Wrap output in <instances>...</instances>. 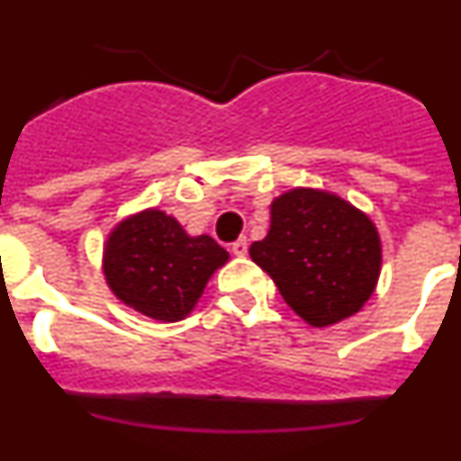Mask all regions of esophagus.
I'll return each mask as SVG.
<instances>
[{"label":"esophagus","mask_w":461,"mask_h":461,"mask_svg":"<svg viewBox=\"0 0 461 461\" xmlns=\"http://www.w3.org/2000/svg\"><path fill=\"white\" fill-rule=\"evenodd\" d=\"M230 251H233L235 256H247V251H249V242H247V238L235 240V242L230 244Z\"/></svg>","instance_id":"1"}]
</instances>
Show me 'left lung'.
<instances>
[{
    "label": "left lung",
    "mask_w": 461,
    "mask_h": 461,
    "mask_svg": "<svg viewBox=\"0 0 461 461\" xmlns=\"http://www.w3.org/2000/svg\"><path fill=\"white\" fill-rule=\"evenodd\" d=\"M249 254L288 307L316 328L360 312L381 272L374 223L337 195L313 189H293L272 203L270 230Z\"/></svg>",
    "instance_id": "8db88e82"
}]
</instances>
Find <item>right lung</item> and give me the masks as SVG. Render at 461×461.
I'll list each match as a JSON object with an SVG mask.
<instances>
[{
  "mask_svg": "<svg viewBox=\"0 0 461 461\" xmlns=\"http://www.w3.org/2000/svg\"><path fill=\"white\" fill-rule=\"evenodd\" d=\"M228 251L210 235L189 238L173 217L148 210L126 219L105 244L104 267L122 303L157 321H180L203 295Z\"/></svg>",
  "mask_w": 461,
  "mask_h": 461,
  "instance_id": "right-lung-1",
  "label": "right lung"
}]
</instances>
